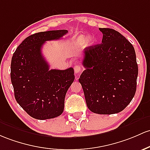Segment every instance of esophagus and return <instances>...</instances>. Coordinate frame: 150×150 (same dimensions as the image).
Returning <instances> with one entry per match:
<instances>
[{
  "label": "esophagus",
  "mask_w": 150,
  "mask_h": 150,
  "mask_svg": "<svg viewBox=\"0 0 150 150\" xmlns=\"http://www.w3.org/2000/svg\"><path fill=\"white\" fill-rule=\"evenodd\" d=\"M74 70H75V74H78L81 71V66L79 65H75V67H74Z\"/></svg>",
  "instance_id": "esophagus-1"
}]
</instances>
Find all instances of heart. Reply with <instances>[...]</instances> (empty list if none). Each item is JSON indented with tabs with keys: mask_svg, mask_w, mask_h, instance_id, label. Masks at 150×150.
Here are the masks:
<instances>
[{
	"mask_svg": "<svg viewBox=\"0 0 150 150\" xmlns=\"http://www.w3.org/2000/svg\"><path fill=\"white\" fill-rule=\"evenodd\" d=\"M94 42L93 38L90 37V36H85L84 35H75L72 39V44L75 47H80L83 46L84 44L86 42L87 44H92Z\"/></svg>",
	"mask_w": 150,
	"mask_h": 150,
	"instance_id": "b5f03b06",
	"label": "heart"
}]
</instances>
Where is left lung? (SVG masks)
Masks as SVG:
<instances>
[{"label":"left lung","instance_id":"1","mask_svg":"<svg viewBox=\"0 0 150 150\" xmlns=\"http://www.w3.org/2000/svg\"><path fill=\"white\" fill-rule=\"evenodd\" d=\"M102 43L85 48L79 78L88 109L96 114L122 111L134 98L138 66L132 45L119 32L99 28Z\"/></svg>","mask_w":150,"mask_h":150}]
</instances>
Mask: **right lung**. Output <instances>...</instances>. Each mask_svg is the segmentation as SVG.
Masks as SVG:
<instances>
[{"instance_id": "right-lung-1", "label": "right lung", "mask_w": 150, "mask_h": 150, "mask_svg": "<svg viewBox=\"0 0 150 150\" xmlns=\"http://www.w3.org/2000/svg\"><path fill=\"white\" fill-rule=\"evenodd\" d=\"M66 33L67 30H58L30 35L12 57L11 79L15 98L35 119L56 117L64 110L65 95L75 79L74 70H49L41 48L46 41L59 40Z\"/></svg>"}]
</instances>
